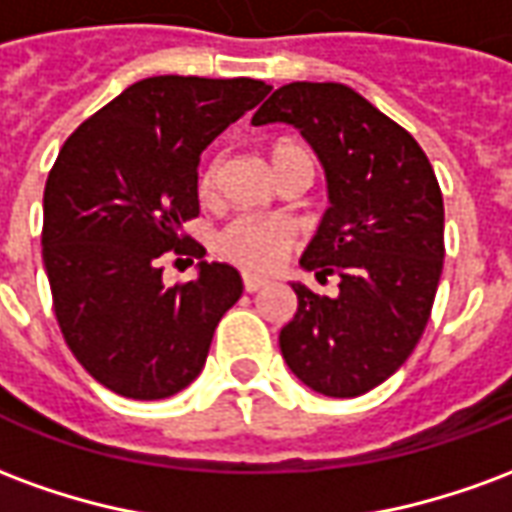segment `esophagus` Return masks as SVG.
Segmentation results:
<instances>
[{
    "label": "esophagus",
    "mask_w": 512,
    "mask_h": 512,
    "mask_svg": "<svg viewBox=\"0 0 512 512\" xmlns=\"http://www.w3.org/2000/svg\"><path fill=\"white\" fill-rule=\"evenodd\" d=\"M268 279L263 277H255V274H244V290L246 293H257L260 288H266Z\"/></svg>",
    "instance_id": "34e87169"
}]
</instances>
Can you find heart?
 Listing matches in <instances>:
<instances>
[{"label": "heart", "mask_w": 512, "mask_h": 512, "mask_svg": "<svg viewBox=\"0 0 512 512\" xmlns=\"http://www.w3.org/2000/svg\"><path fill=\"white\" fill-rule=\"evenodd\" d=\"M277 180L296 169H310L315 175V156L299 139H279L268 150ZM222 180V161L211 158L200 172L197 191L205 202H211ZM293 246V227L282 219H235L219 235V252L238 266L252 271H266Z\"/></svg>", "instance_id": "b5f03b06"}]
</instances>
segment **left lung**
<instances>
[{
  "mask_svg": "<svg viewBox=\"0 0 512 512\" xmlns=\"http://www.w3.org/2000/svg\"><path fill=\"white\" fill-rule=\"evenodd\" d=\"M288 123L318 153L329 208L299 266L340 277V293L299 299L279 348L293 376L326 397L384 384L425 332L444 260V202L417 139L337 82L279 87L252 117Z\"/></svg>",
  "mask_w": 512,
  "mask_h": 512,
  "instance_id": "8db88e82",
  "label": "left lung"
}]
</instances>
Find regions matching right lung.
I'll return each mask as SVG.
<instances>
[{"label": "right lung", "instance_id": "add662e5", "mask_svg": "<svg viewBox=\"0 0 512 512\" xmlns=\"http://www.w3.org/2000/svg\"><path fill=\"white\" fill-rule=\"evenodd\" d=\"M268 93L257 79L150 76L62 145L43 191V263L65 343L117 395L186 389L241 299L233 266L200 260L197 279L167 288L161 257L205 255L180 235L200 213L202 150Z\"/></svg>", "mask_w": 512, "mask_h": 512}]
</instances>
